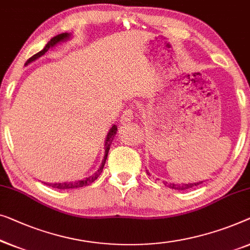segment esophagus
<instances>
[{
  "mask_svg": "<svg viewBox=\"0 0 250 250\" xmlns=\"http://www.w3.org/2000/svg\"><path fill=\"white\" fill-rule=\"evenodd\" d=\"M134 119V108L133 107H128L123 111L122 114V122L124 123H129Z\"/></svg>",
  "mask_w": 250,
  "mask_h": 250,
  "instance_id": "1",
  "label": "esophagus"
}]
</instances>
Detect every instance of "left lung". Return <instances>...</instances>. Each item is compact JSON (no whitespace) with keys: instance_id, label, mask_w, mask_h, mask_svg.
<instances>
[{"instance_id":"8db88e82","label":"left lung","mask_w":250,"mask_h":250,"mask_svg":"<svg viewBox=\"0 0 250 250\" xmlns=\"http://www.w3.org/2000/svg\"><path fill=\"white\" fill-rule=\"evenodd\" d=\"M203 182H200V183H194V184H183V185H177V184H168V187L169 188H172V189H178V190H185L188 189V188H191L194 186H197L202 184ZM167 184V183H166Z\"/></svg>"}]
</instances>
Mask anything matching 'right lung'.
I'll return each mask as SVG.
<instances>
[{"mask_svg":"<svg viewBox=\"0 0 250 250\" xmlns=\"http://www.w3.org/2000/svg\"><path fill=\"white\" fill-rule=\"evenodd\" d=\"M68 36H70V35H68L67 32H64V34H60V35L55 36V37H53L48 42H47V45L44 47V49L41 50V52L37 53V54H35L34 56H31L30 59L27 61L26 65L29 64V63H31V62H34V61L37 60L38 57H41V56L44 55V54L50 48V47L55 46L57 42H63V41H65V39H67ZM116 132H117V127H116V125H114L113 127L110 128V131H109V133H108V135L106 137V142H104V157L103 162H101L100 168L98 169V171H97L96 173H93V175L90 176L89 178H85V179H83V180H79V182H74V183H59V184H46V185H48V186L53 187V188H56V189H70V188H78V187L88 186L91 183L95 182V180L100 176V173L103 172L104 162H106L108 152H109L110 144H111V142H113L114 136L116 135Z\"/></svg>","mask_w":250,"mask_h":250,"instance_id":"obj_1","label":"right lung"}]
</instances>
